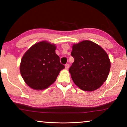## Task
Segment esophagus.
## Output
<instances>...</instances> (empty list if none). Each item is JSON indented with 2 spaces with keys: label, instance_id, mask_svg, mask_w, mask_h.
<instances>
[{
  "label": "esophagus",
  "instance_id": "34e87169",
  "mask_svg": "<svg viewBox=\"0 0 127 127\" xmlns=\"http://www.w3.org/2000/svg\"><path fill=\"white\" fill-rule=\"evenodd\" d=\"M69 67V64H66L65 65V69H68Z\"/></svg>",
  "mask_w": 127,
  "mask_h": 127
}]
</instances>
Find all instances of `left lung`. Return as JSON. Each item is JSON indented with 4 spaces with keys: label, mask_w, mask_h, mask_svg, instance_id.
Masks as SVG:
<instances>
[{
    "label": "left lung",
    "mask_w": 127,
    "mask_h": 127,
    "mask_svg": "<svg viewBox=\"0 0 127 127\" xmlns=\"http://www.w3.org/2000/svg\"><path fill=\"white\" fill-rule=\"evenodd\" d=\"M75 61L69 69L75 84L85 91L100 88L108 76L111 62L108 54L95 43L83 40L72 45Z\"/></svg>",
    "instance_id": "1"
}]
</instances>
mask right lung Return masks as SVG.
<instances>
[{
  "label": "right lung",
  "mask_w": 127,
  "mask_h": 127,
  "mask_svg": "<svg viewBox=\"0 0 127 127\" xmlns=\"http://www.w3.org/2000/svg\"><path fill=\"white\" fill-rule=\"evenodd\" d=\"M56 46L47 41L36 43L23 56L20 71L24 82L36 90L46 89L55 82L64 68L55 53Z\"/></svg>",
  "instance_id": "add662e5"
}]
</instances>
